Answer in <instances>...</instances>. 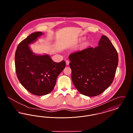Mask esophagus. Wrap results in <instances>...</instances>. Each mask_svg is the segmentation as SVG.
<instances>
[{
  "label": "esophagus",
  "instance_id": "34e87169",
  "mask_svg": "<svg viewBox=\"0 0 133 133\" xmlns=\"http://www.w3.org/2000/svg\"><path fill=\"white\" fill-rule=\"evenodd\" d=\"M69 63L70 62L69 60H66V64L67 65H68L69 64Z\"/></svg>",
  "mask_w": 133,
  "mask_h": 133
}]
</instances>
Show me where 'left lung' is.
Returning a JSON list of instances; mask_svg holds the SVG:
<instances>
[{
	"instance_id": "obj_1",
	"label": "left lung",
	"mask_w": 133,
	"mask_h": 133,
	"mask_svg": "<svg viewBox=\"0 0 133 133\" xmlns=\"http://www.w3.org/2000/svg\"><path fill=\"white\" fill-rule=\"evenodd\" d=\"M69 58L72 82L83 95H100L113 82L118 55L106 36H102L98 46L76 51L71 54Z\"/></svg>"
}]
</instances>
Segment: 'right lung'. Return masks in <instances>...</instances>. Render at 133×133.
I'll list each match as a JSON object with an SVG mask.
<instances>
[{
  "label": "right lung",
  "mask_w": 133,
  "mask_h": 133,
  "mask_svg": "<svg viewBox=\"0 0 133 133\" xmlns=\"http://www.w3.org/2000/svg\"><path fill=\"white\" fill-rule=\"evenodd\" d=\"M43 33L36 32L19 43L15 55L16 75L21 85L29 92L37 96L50 93L53 90L57 77L65 67L64 60L54 62L48 54L37 55L29 45L35 42Z\"/></svg>",
  "instance_id": "right-lung-1"
}]
</instances>
